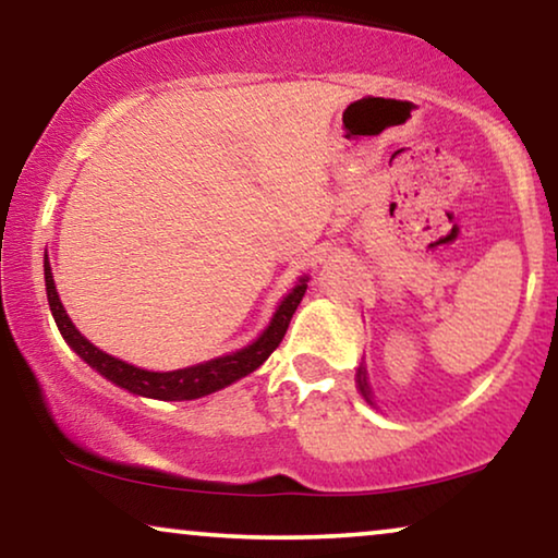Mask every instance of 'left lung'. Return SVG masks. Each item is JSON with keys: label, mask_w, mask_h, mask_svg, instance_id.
<instances>
[{"label": "left lung", "mask_w": 558, "mask_h": 558, "mask_svg": "<svg viewBox=\"0 0 558 558\" xmlns=\"http://www.w3.org/2000/svg\"><path fill=\"white\" fill-rule=\"evenodd\" d=\"M357 388H361L363 399L368 401V403H373V399H371V386H368V380H365V368H357Z\"/></svg>", "instance_id": "left-lung-1"}]
</instances>
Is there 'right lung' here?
Returning <instances> with one entry per match:
<instances>
[{
	"instance_id": "add662e5",
	"label": "right lung",
	"mask_w": 558,
	"mask_h": 558,
	"mask_svg": "<svg viewBox=\"0 0 558 558\" xmlns=\"http://www.w3.org/2000/svg\"><path fill=\"white\" fill-rule=\"evenodd\" d=\"M307 279H302L292 292L287 294V300L279 304L277 315H274L271 325L266 327L262 338L256 342H251L248 348L235 350L231 355L216 357V361L193 365V368H182V371H170V373H155V371H142L134 368L119 357L106 355L104 350H98L96 345L83 338V335L75 330V325L71 323V317L65 315L63 304L58 300L56 284H52V274H50V264H48V254H45V289H48V302L52 310V317H56L58 330L63 335L68 345H71L75 353H78L83 361H86L90 368H96L104 378H109L111 384H117L126 391L140 393V396H149V399H159V401H185V399H201L205 393L218 391L233 380H239L243 376H248L251 371H256L266 357H269L274 350L279 348V342L284 340L287 327L292 323V315L300 307L302 296H304V284Z\"/></svg>"
}]
</instances>
